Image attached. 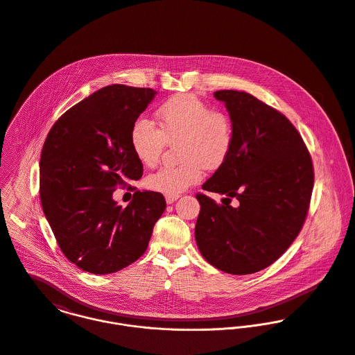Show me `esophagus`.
Wrapping results in <instances>:
<instances>
[{"label":"esophagus","instance_id":"obj_1","mask_svg":"<svg viewBox=\"0 0 355 355\" xmlns=\"http://www.w3.org/2000/svg\"><path fill=\"white\" fill-rule=\"evenodd\" d=\"M178 197H180L178 195H166V202L167 204H173Z\"/></svg>","mask_w":355,"mask_h":355}]
</instances>
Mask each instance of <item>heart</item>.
<instances>
[{"instance_id":"heart-1","label":"heart","mask_w":355,"mask_h":355,"mask_svg":"<svg viewBox=\"0 0 355 355\" xmlns=\"http://www.w3.org/2000/svg\"><path fill=\"white\" fill-rule=\"evenodd\" d=\"M159 129L148 119H137L130 129L132 150L144 166H155L167 143H180L178 166H164L147 178V185L164 195H180L200 182L204 168L216 170L229 158L234 129L230 117L195 95L180 94L157 112Z\"/></svg>"}]
</instances>
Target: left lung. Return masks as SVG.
<instances>
[{"label": "left lung", "instance_id": "obj_1", "mask_svg": "<svg viewBox=\"0 0 355 355\" xmlns=\"http://www.w3.org/2000/svg\"><path fill=\"white\" fill-rule=\"evenodd\" d=\"M234 129L229 158L202 184L225 195L201 205L195 236L200 253L215 268L233 274L259 272L276 261L300 234L313 189V164L294 125L250 94L214 92ZM236 196L237 205L230 202Z\"/></svg>", "mask_w": 355, "mask_h": 355}]
</instances>
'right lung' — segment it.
<instances>
[{"label":"right lung","instance_id":"right-lung-1","mask_svg":"<svg viewBox=\"0 0 355 355\" xmlns=\"http://www.w3.org/2000/svg\"><path fill=\"white\" fill-rule=\"evenodd\" d=\"M157 94L107 85L65 112L44 140V216L65 257L89 274H113L141 257L166 208L163 195L151 191H136L125 208L113 198L117 185L143 175L130 129Z\"/></svg>","mask_w":355,"mask_h":355}]
</instances>
